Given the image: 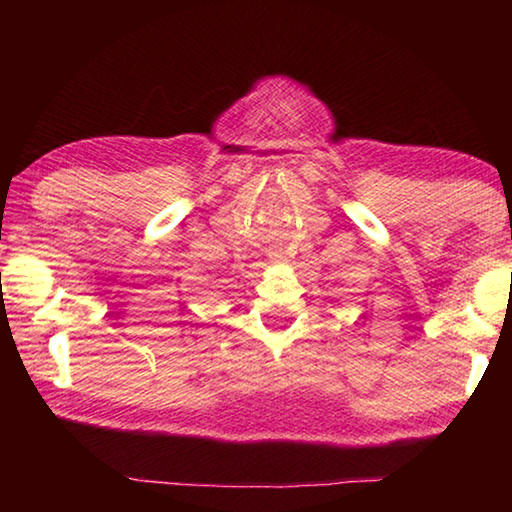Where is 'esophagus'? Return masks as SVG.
<instances>
[{"label":"esophagus","mask_w":512,"mask_h":512,"mask_svg":"<svg viewBox=\"0 0 512 512\" xmlns=\"http://www.w3.org/2000/svg\"><path fill=\"white\" fill-rule=\"evenodd\" d=\"M271 259H273V262H277V259H280V255H271Z\"/></svg>","instance_id":"esophagus-1"}]
</instances>
